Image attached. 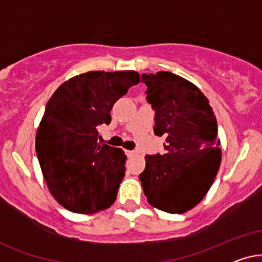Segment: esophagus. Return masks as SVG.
<instances>
[{
  "instance_id": "34e87169",
  "label": "esophagus",
  "mask_w": 262,
  "mask_h": 262,
  "mask_svg": "<svg viewBox=\"0 0 262 262\" xmlns=\"http://www.w3.org/2000/svg\"><path fill=\"white\" fill-rule=\"evenodd\" d=\"M125 153H127L128 157H134V156L138 155L137 151H125Z\"/></svg>"
}]
</instances>
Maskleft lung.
Here are the masks:
<instances>
[{
  "mask_svg": "<svg viewBox=\"0 0 262 262\" xmlns=\"http://www.w3.org/2000/svg\"><path fill=\"white\" fill-rule=\"evenodd\" d=\"M146 99L156 111L155 134L165 135L166 153L145 157L140 173L151 206L184 213L204 199L222 159L218 125L210 102L194 83L170 72L142 74Z\"/></svg>",
  "mask_w": 262,
  "mask_h": 262,
  "instance_id": "left-lung-1",
  "label": "left lung"
}]
</instances>
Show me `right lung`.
Returning <instances> with one entry per match:
<instances>
[{
  "label": "right lung",
  "mask_w": 262,
  "mask_h": 262,
  "mask_svg": "<svg viewBox=\"0 0 262 262\" xmlns=\"http://www.w3.org/2000/svg\"><path fill=\"white\" fill-rule=\"evenodd\" d=\"M140 81L135 71L87 72L67 80L45 107L36 152L49 190L58 204L81 214L109 208L124 177L127 156L98 142L114 104Z\"/></svg>",
  "instance_id": "1"
}]
</instances>
